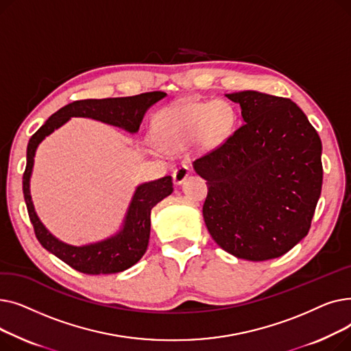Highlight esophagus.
I'll use <instances>...</instances> for the list:
<instances>
[{"instance_id":"1","label":"esophagus","mask_w":351,"mask_h":351,"mask_svg":"<svg viewBox=\"0 0 351 351\" xmlns=\"http://www.w3.org/2000/svg\"><path fill=\"white\" fill-rule=\"evenodd\" d=\"M189 173H191V169L188 168L186 165L179 166V168L175 169V172H173V183H175V185H176V186L182 185V183L185 182L186 178L189 176Z\"/></svg>"}]
</instances>
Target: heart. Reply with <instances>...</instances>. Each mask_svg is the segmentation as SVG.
I'll return each mask as SVG.
<instances>
[{
	"label": "heart",
	"instance_id": "obj_1",
	"mask_svg": "<svg viewBox=\"0 0 351 351\" xmlns=\"http://www.w3.org/2000/svg\"><path fill=\"white\" fill-rule=\"evenodd\" d=\"M234 108L226 101L179 99L152 118V136L162 151L178 154L193 143L212 151L228 141L236 126Z\"/></svg>",
	"mask_w": 351,
	"mask_h": 351
}]
</instances>
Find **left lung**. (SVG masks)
Here are the masks:
<instances>
[{
  "instance_id": "1",
  "label": "left lung",
  "mask_w": 351,
  "mask_h": 351,
  "mask_svg": "<svg viewBox=\"0 0 351 351\" xmlns=\"http://www.w3.org/2000/svg\"><path fill=\"white\" fill-rule=\"evenodd\" d=\"M226 97L241 105L245 123L193 162L209 189L205 223L237 259H274L308 233L322 192V141L287 98L257 90Z\"/></svg>"
}]
</instances>
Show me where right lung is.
I'll list each match as a JSON object with an SVG mask.
<instances>
[{
  "instance_id": "right-lung-1",
  "label": "right lung",
  "mask_w": 351,
  "mask_h": 351,
  "mask_svg": "<svg viewBox=\"0 0 351 351\" xmlns=\"http://www.w3.org/2000/svg\"><path fill=\"white\" fill-rule=\"evenodd\" d=\"M165 97V92L156 90L135 97L71 102L51 115L31 136L27 147V166L23 178V191L29 220L34 226L35 236L43 247L72 269L85 274H112L123 271L138 263L149 243L151 210L162 199L173 192L172 178L165 176L138 185L131 202H129L122 226L115 234L95 243L73 246L53 236L35 212L29 182L36 149L48 135L57 131L71 118H90L122 128L129 134H136L146 110Z\"/></svg>"
}]
</instances>
